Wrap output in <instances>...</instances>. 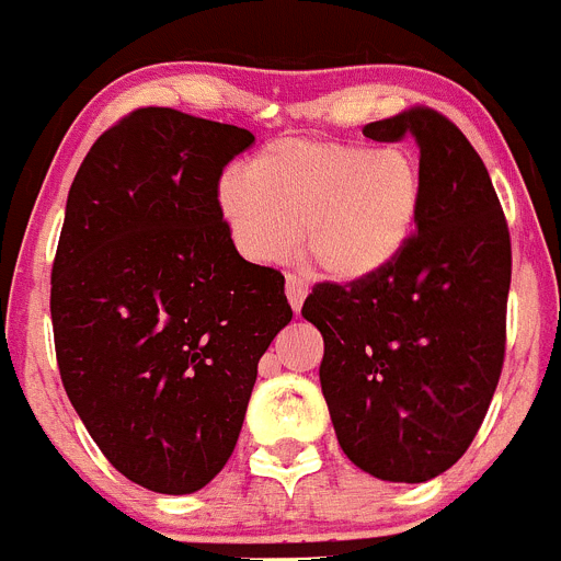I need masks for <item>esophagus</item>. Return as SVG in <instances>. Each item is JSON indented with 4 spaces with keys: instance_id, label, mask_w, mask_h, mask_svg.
Returning <instances> with one entry per match:
<instances>
[{
    "instance_id": "obj_1",
    "label": "esophagus",
    "mask_w": 561,
    "mask_h": 561,
    "mask_svg": "<svg viewBox=\"0 0 561 561\" xmlns=\"http://www.w3.org/2000/svg\"><path fill=\"white\" fill-rule=\"evenodd\" d=\"M306 295H309V286H306V280L300 275H295V272H289L286 275V297H289L291 309H295V314H300V306H304Z\"/></svg>"
}]
</instances>
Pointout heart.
Here are the masks:
<instances>
[{
	"instance_id": "1",
	"label": "heart",
	"mask_w": 561,
	"mask_h": 561,
	"mask_svg": "<svg viewBox=\"0 0 561 561\" xmlns=\"http://www.w3.org/2000/svg\"><path fill=\"white\" fill-rule=\"evenodd\" d=\"M232 241L255 264H277L304 230L306 261L334 280L390 266L415 232L421 171L399 148L277 140L219 185Z\"/></svg>"
}]
</instances>
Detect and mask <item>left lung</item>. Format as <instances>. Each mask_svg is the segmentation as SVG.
I'll return each mask as SVG.
<instances>
[{
  "label": "left lung",
  "mask_w": 561,
  "mask_h": 561,
  "mask_svg": "<svg viewBox=\"0 0 561 561\" xmlns=\"http://www.w3.org/2000/svg\"><path fill=\"white\" fill-rule=\"evenodd\" d=\"M365 137L419 146L421 210L393 264L317 284L320 385L342 453L390 483L438 478L469 449L505 356L512 238L483 160L444 114L415 106Z\"/></svg>",
  "instance_id": "left-lung-1"
}]
</instances>
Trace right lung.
I'll return each mask as SVG.
<instances>
[{"mask_svg":"<svg viewBox=\"0 0 561 561\" xmlns=\"http://www.w3.org/2000/svg\"><path fill=\"white\" fill-rule=\"evenodd\" d=\"M252 131L148 106L69 187L49 314L64 390L131 483L191 494L225 469L257 359L291 320L284 275L238 255L221 171Z\"/></svg>","mask_w":561,"mask_h":561,"instance_id":"add662e5","label":"right lung"}]
</instances>
